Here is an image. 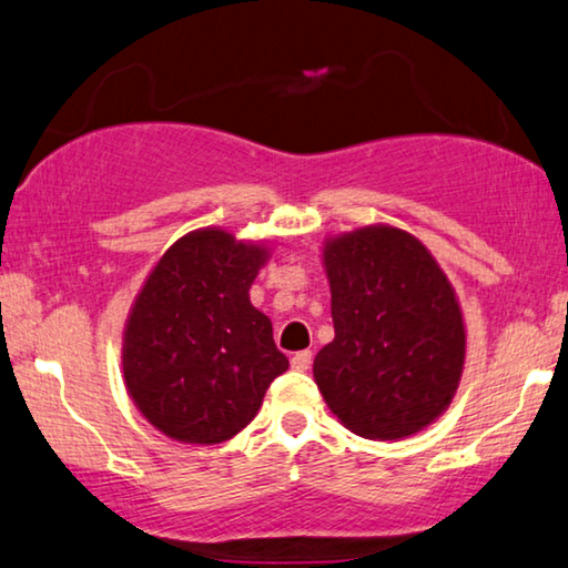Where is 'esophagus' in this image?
Returning <instances> with one entry per match:
<instances>
[{
  "instance_id": "obj_1",
  "label": "esophagus",
  "mask_w": 568,
  "mask_h": 568,
  "mask_svg": "<svg viewBox=\"0 0 568 568\" xmlns=\"http://www.w3.org/2000/svg\"><path fill=\"white\" fill-rule=\"evenodd\" d=\"M310 365H312V351L294 353V357H292V368H294V371L304 373V371H310Z\"/></svg>"
}]
</instances>
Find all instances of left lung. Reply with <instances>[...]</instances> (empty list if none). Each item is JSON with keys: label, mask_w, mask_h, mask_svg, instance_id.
Listing matches in <instances>:
<instances>
[{"label": "left lung", "mask_w": 568, "mask_h": 568, "mask_svg": "<svg viewBox=\"0 0 568 568\" xmlns=\"http://www.w3.org/2000/svg\"><path fill=\"white\" fill-rule=\"evenodd\" d=\"M335 339L314 381L347 429L400 439L432 424L455 396L465 325L455 290L412 233L371 225L325 246Z\"/></svg>", "instance_id": "1"}]
</instances>
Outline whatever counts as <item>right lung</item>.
<instances>
[{
    "mask_svg": "<svg viewBox=\"0 0 568 568\" xmlns=\"http://www.w3.org/2000/svg\"><path fill=\"white\" fill-rule=\"evenodd\" d=\"M264 246L195 231L160 258L124 333V378L162 434L190 444L231 439L290 368L272 322L248 300Z\"/></svg>",
    "mask_w": 568,
    "mask_h": 568,
    "instance_id": "right-lung-1",
    "label": "right lung"
}]
</instances>
